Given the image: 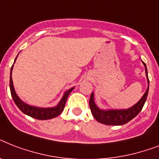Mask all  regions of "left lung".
Here are the masks:
<instances>
[{
    "label": "left lung",
    "mask_w": 159,
    "mask_h": 159,
    "mask_svg": "<svg viewBox=\"0 0 159 159\" xmlns=\"http://www.w3.org/2000/svg\"><path fill=\"white\" fill-rule=\"evenodd\" d=\"M143 63L145 67L146 77L148 80V83L149 84L146 64L143 62ZM148 93V86L142 98L130 108L126 109V110H106L105 111L97 107L94 101V93L92 92L89 101L90 109L92 111V116H94V118L100 123L107 125H122L128 123L129 121H130L140 112L146 102Z\"/></svg>",
    "instance_id": "8db88e82"
}]
</instances>
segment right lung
I'll list each match as a JSON object with an SVG mask.
<instances>
[{"mask_svg": "<svg viewBox=\"0 0 159 159\" xmlns=\"http://www.w3.org/2000/svg\"><path fill=\"white\" fill-rule=\"evenodd\" d=\"M13 66L14 64L12 65L11 69L10 89H11V97L13 98L14 102H15L16 106H18V108L24 114L30 116L32 118L37 119V120H49V119L54 118V117H57V116H59L60 114L62 112V111H63V109H64L67 97H68V96H69V94L71 93V92L73 90L74 87H72V88L69 89L67 92H65L64 95L62 97V99L59 102V103L55 107H52V108H40V107H35V106H30V105L26 104L24 102H22L20 99V97L17 96L16 91H15V88H14L13 86V81H12V77H11V72H12V69H13Z\"/></svg>", "mask_w": 159, "mask_h": 159, "instance_id": "add662e5", "label": "right lung"}]
</instances>
